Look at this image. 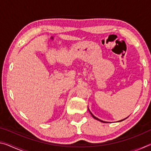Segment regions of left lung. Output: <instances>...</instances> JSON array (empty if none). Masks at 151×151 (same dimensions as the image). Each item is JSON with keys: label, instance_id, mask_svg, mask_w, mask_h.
I'll return each mask as SVG.
<instances>
[{"label": "left lung", "instance_id": "obj_1", "mask_svg": "<svg viewBox=\"0 0 151 151\" xmlns=\"http://www.w3.org/2000/svg\"><path fill=\"white\" fill-rule=\"evenodd\" d=\"M88 111H89V112H91V115H92V116H93V118H94V119H96V120H98V121H101V122H104V121H101V120H100V119H98V118H96V117L95 116H94V115H93V113H92V112H91V111H90V110H89V109H88ZM126 119H127V118H126ZM124 119H123V120H124ZM123 120H121V121H123Z\"/></svg>", "mask_w": 151, "mask_h": 151}]
</instances>
